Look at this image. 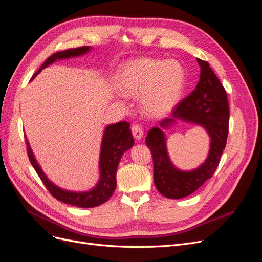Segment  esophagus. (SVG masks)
Returning <instances> with one entry per match:
<instances>
[{
    "label": "esophagus",
    "instance_id": "obj_1",
    "mask_svg": "<svg viewBox=\"0 0 262 262\" xmlns=\"http://www.w3.org/2000/svg\"><path fill=\"white\" fill-rule=\"evenodd\" d=\"M132 136L136 140H140L142 137H143V130H142V126L139 124H133L132 128Z\"/></svg>",
    "mask_w": 262,
    "mask_h": 262
}]
</instances>
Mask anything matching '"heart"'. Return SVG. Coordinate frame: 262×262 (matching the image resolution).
Wrapping results in <instances>:
<instances>
[{"mask_svg": "<svg viewBox=\"0 0 262 262\" xmlns=\"http://www.w3.org/2000/svg\"><path fill=\"white\" fill-rule=\"evenodd\" d=\"M119 89L129 96L141 95L143 112L152 117L169 113L179 101L185 72L175 60L142 58L126 64L119 74Z\"/></svg>", "mask_w": 262, "mask_h": 262, "instance_id": "obj_1", "label": "heart"}]
</instances>
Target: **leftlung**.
I'll use <instances>...</instances> for the list:
<instances>
[{
  "label": "left lung",
  "mask_w": 262,
  "mask_h": 262,
  "mask_svg": "<svg viewBox=\"0 0 262 262\" xmlns=\"http://www.w3.org/2000/svg\"><path fill=\"white\" fill-rule=\"evenodd\" d=\"M201 68L200 80L195 90L179 101L172 110V117L165 119L161 125L167 128L175 119H182L202 125L211 138L207 161L199 168L180 171L170 163L163 131L154 126L147 133L145 143L150 149L154 164V184L164 196L181 199L194 192L215 172L221 155L226 145L229 108L225 89L207 61L196 59Z\"/></svg>",
  "instance_id": "obj_1"
}]
</instances>
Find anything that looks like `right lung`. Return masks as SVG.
I'll list each match as a JSON object with an SVG mask.
<instances>
[{"mask_svg":"<svg viewBox=\"0 0 262 262\" xmlns=\"http://www.w3.org/2000/svg\"><path fill=\"white\" fill-rule=\"evenodd\" d=\"M90 50V47H78V48L67 49L62 51H57L47 59L43 64L40 67L37 72L31 77V80L40 72L42 69L48 67L58 59H68L71 57H77L86 53ZM134 143L132 133L130 130V123L126 121H120L115 124L108 125L104 138H102L101 143V152H100V180L93 190L89 192H72L67 191V190L60 189L59 187L54 186L52 182L46 177L42 172L41 168L37 164L34 154L31 152L29 143L26 141L27 144V155L29 161L38 173L39 178L43 182L45 187L48 189V191L55 198L62 202L75 205L80 208H94L106 202L110 196L113 195L116 186V173L119 165V161L122 154L128 150Z\"/></svg>","mask_w":262,"mask_h":262,"instance_id":"1","label":"right lung"}]
</instances>
